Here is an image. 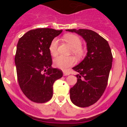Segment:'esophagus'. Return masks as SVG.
<instances>
[{"label": "esophagus", "instance_id": "obj_1", "mask_svg": "<svg viewBox=\"0 0 127 127\" xmlns=\"http://www.w3.org/2000/svg\"><path fill=\"white\" fill-rule=\"evenodd\" d=\"M70 74L69 72H64V76H69Z\"/></svg>", "mask_w": 127, "mask_h": 127}]
</instances>
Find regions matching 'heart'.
<instances>
[{
	"instance_id": "obj_1",
	"label": "heart",
	"mask_w": 127,
	"mask_h": 127,
	"mask_svg": "<svg viewBox=\"0 0 127 127\" xmlns=\"http://www.w3.org/2000/svg\"><path fill=\"white\" fill-rule=\"evenodd\" d=\"M64 39L72 47V52L77 58H81L85 56L86 50L81 46V39L79 36L74 34H67L64 36ZM58 41L57 38L52 40L50 43L49 50L51 55L55 56L57 54V47ZM74 58L72 56H58L54 60V65L57 68L62 70H66L74 64Z\"/></svg>"
}]
</instances>
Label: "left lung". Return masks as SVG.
Masks as SVG:
<instances>
[{
  "label": "left lung",
  "instance_id": "8db88e82",
  "mask_svg": "<svg viewBox=\"0 0 127 127\" xmlns=\"http://www.w3.org/2000/svg\"><path fill=\"white\" fill-rule=\"evenodd\" d=\"M66 31L79 34L86 42V56L72 68L79 74L77 83L70 89V98L78 107H88L98 101L106 88L113 62L111 50L107 41L93 30Z\"/></svg>",
  "mask_w": 127,
  "mask_h": 127
}]
</instances>
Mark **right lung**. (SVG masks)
<instances>
[{
    "label": "right lung",
    "mask_w": 127,
    "mask_h": 127,
    "mask_svg": "<svg viewBox=\"0 0 127 127\" xmlns=\"http://www.w3.org/2000/svg\"><path fill=\"white\" fill-rule=\"evenodd\" d=\"M62 30L37 29L19 39L15 55L16 68L20 87L29 100L44 103L53 97L54 82L62 77L61 70L51 67L49 50L53 39Z\"/></svg>",
    "instance_id": "right-lung-1"
}]
</instances>
